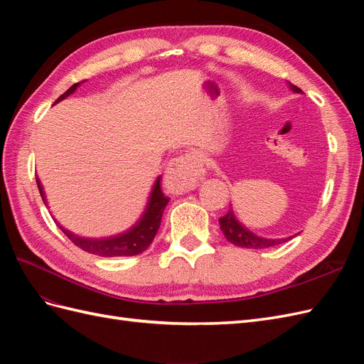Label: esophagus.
<instances>
[{"label": "esophagus", "mask_w": 364, "mask_h": 364, "mask_svg": "<svg viewBox=\"0 0 364 364\" xmlns=\"http://www.w3.org/2000/svg\"><path fill=\"white\" fill-rule=\"evenodd\" d=\"M203 156L200 151L193 150L168 162L165 170V186L176 194L191 191L203 176Z\"/></svg>", "instance_id": "esophagus-1"}]
</instances>
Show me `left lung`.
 <instances>
[{"mask_svg":"<svg viewBox=\"0 0 364 364\" xmlns=\"http://www.w3.org/2000/svg\"><path fill=\"white\" fill-rule=\"evenodd\" d=\"M290 87L294 92H301L299 87L294 85H290ZM218 222H220V229H222V232L225 234L226 240L240 247L266 249V247H272V246H278V245L284 243V241L291 238L290 237V238H284V240H267V238H261L255 234H252L250 230H247L246 228H243L237 222L232 209H229V211L223 217H220Z\"/></svg>","mask_w":364,"mask_h":364,"instance_id":"obj_1","label":"left lung"}]
</instances>
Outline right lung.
Segmentation results:
<instances>
[{
    "label": "right lung",
    "mask_w": 364,
    "mask_h": 364,
    "mask_svg": "<svg viewBox=\"0 0 364 364\" xmlns=\"http://www.w3.org/2000/svg\"><path fill=\"white\" fill-rule=\"evenodd\" d=\"M79 85H80V82L74 83L67 92H63L58 98L56 103L63 100V98H67L68 95H71ZM36 182H38V188H39L42 200L46 202V194H43L42 185L39 183L38 179H36ZM168 200H170V197L164 196V193L161 190V176H159L155 186H153V191L150 194V199H149L144 215L141 217V220L134 228L127 230V232H124L123 235H117V237L106 238V240H86V238L75 237L74 234L68 232V230L63 229L62 226H59V228L77 247L83 249L85 252L94 253V255H98V257H134V255H138V253H141V252H144L146 249H149V246L153 243V238H155L158 229L161 226L162 213H164L165 206H167Z\"/></svg>",
    "instance_id": "right-lung-1"
}]
</instances>
